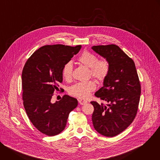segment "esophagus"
<instances>
[{"instance_id":"1","label":"esophagus","mask_w":160,"mask_h":160,"mask_svg":"<svg viewBox=\"0 0 160 160\" xmlns=\"http://www.w3.org/2000/svg\"><path fill=\"white\" fill-rule=\"evenodd\" d=\"M78 102H79V103H80L81 105H83V104L87 103V101L86 100L82 99H78Z\"/></svg>"}]
</instances>
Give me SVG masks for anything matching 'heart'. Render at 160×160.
Returning a JSON list of instances; mask_svg holds the SVG:
<instances>
[{
    "label": "heart",
    "instance_id": "obj_1",
    "mask_svg": "<svg viewBox=\"0 0 160 160\" xmlns=\"http://www.w3.org/2000/svg\"><path fill=\"white\" fill-rule=\"evenodd\" d=\"M98 59V57L96 54L88 51H84L78 58L77 61L80 64L90 68L92 77L99 82H102L109 74L110 66L106 59ZM62 75L66 81H70L72 79L73 65L72 62L68 61L64 64L62 69ZM96 88V85L93 80L78 82L70 87V93L75 97L87 99Z\"/></svg>",
    "mask_w": 160,
    "mask_h": 160
}]
</instances>
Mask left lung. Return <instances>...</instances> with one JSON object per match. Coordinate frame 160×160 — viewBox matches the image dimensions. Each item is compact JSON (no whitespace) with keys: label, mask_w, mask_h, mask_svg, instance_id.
Listing matches in <instances>:
<instances>
[{"label":"left lung","mask_w":160,"mask_h":160,"mask_svg":"<svg viewBox=\"0 0 160 160\" xmlns=\"http://www.w3.org/2000/svg\"><path fill=\"white\" fill-rule=\"evenodd\" d=\"M92 49L109 63L103 86L95 93L107 105L92 101V120L96 130L112 138L125 130L133 121L140 100L141 84L133 61L115 44L95 45Z\"/></svg>","instance_id":"obj_1"}]
</instances>
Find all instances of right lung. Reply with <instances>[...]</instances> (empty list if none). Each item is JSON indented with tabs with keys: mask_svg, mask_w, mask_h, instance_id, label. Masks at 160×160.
<instances>
[{
	"mask_svg": "<svg viewBox=\"0 0 160 160\" xmlns=\"http://www.w3.org/2000/svg\"><path fill=\"white\" fill-rule=\"evenodd\" d=\"M56 44L37 50L26 62L22 72V100L27 115L42 133L54 136L65 128L70 112L78 105L77 99L64 95L51 102L54 90L62 83V69L81 49ZM62 90V88H61Z\"/></svg>",
	"mask_w": 160,
	"mask_h": 160,
	"instance_id": "1",
	"label": "right lung"
}]
</instances>
